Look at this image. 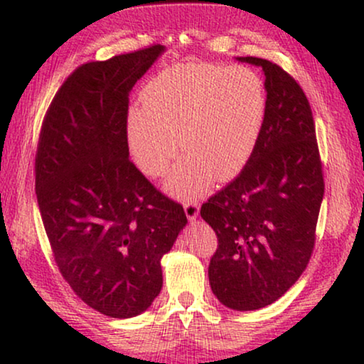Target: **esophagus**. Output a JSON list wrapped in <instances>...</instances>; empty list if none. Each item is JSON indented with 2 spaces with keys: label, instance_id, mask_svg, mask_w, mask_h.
Segmentation results:
<instances>
[{
  "label": "esophagus",
  "instance_id": "esophagus-1",
  "mask_svg": "<svg viewBox=\"0 0 364 364\" xmlns=\"http://www.w3.org/2000/svg\"><path fill=\"white\" fill-rule=\"evenodd\" d=\"M183 210H186V215L188 220H193L198 215V203L197 202H186L183 203Z\"/></svg>",
  "mask_w": 364,
  "mask_h": 364
}]
</instances>
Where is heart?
Instances as JSON below:
<instances>
[{
	"label": "heart",
	"mask_w": 364,
	"mask_h": 364,
	"mask_svg": "<svg viewBox=\"0 0 364 364\" xmlns=\"http://www.w3.org/2000/svg\"><path fill=\"white\" fill-rule=\"evenodd\" d=\"M142 109L127 117L129 151L149 177H161L186 149L167 178V191L196 198L213 182L245 167L260 136L267 97L260 77L243 66L178 63L147 81Z\"/></svg>",
	"instance_id": "b5f03b06"
}]
</instances>
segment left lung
<instances>
[{"instance_id":"left-lung-1","label":"left lung","mask_w":364,"mask_h":364,"mask_svg":"<svg viewBox=\"0 0 364 364\" xmlns=\"http://www.w3.org/2000/svg\"><path fill=\"white\" fill-rule=\"evenodd\" d=\"M263 69L267 109L242 172L208 198L200 215L218 245L208 282L220 303L238 311L277 301L305 272L325 193L310 102L278 64L238 58Z\"/></svg>"}]
</instances>
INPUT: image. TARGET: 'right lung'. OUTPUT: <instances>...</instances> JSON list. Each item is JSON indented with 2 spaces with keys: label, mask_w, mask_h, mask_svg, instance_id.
<instances>
[{
  "label": "right lung",
  "mask_w": 364,
  "mask_h": 364,
  "mask_svg": "<svg viewBox=\"0 0 364 364\" xmlns=\"http://www.w3.org/2000/svg\"><path fill=\"white\" fill-rule=\"evenodd\" d=\"M164 46L79 66L39 132L36 197L54 262L102 315L146 311L162 288L161 258L186 227L183 207L129 159V92Z\"/></svg>",
  "instance_id": "right-lung-1"
}]
</instances>
